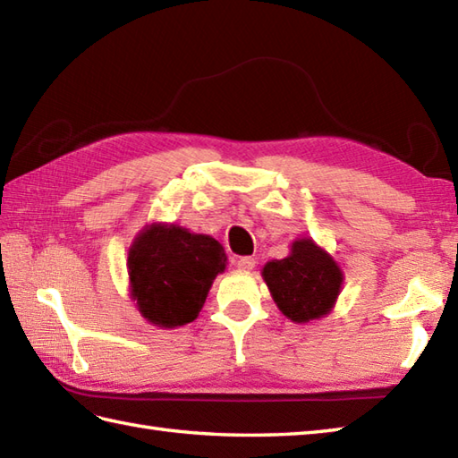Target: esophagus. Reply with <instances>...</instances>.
<instances>
[{"label":"esophagus","mask_w":458,"mask_h":458,"mask_svg":"<svg viewBox=\"0 0 458 458\" xmlns=\"http://www.w3.org/2000/svg\"><path fill=\"white\" fill-rule=\"evenodd\" d=\"M236 267L242 269V271H251L256 267V259L250 258V256H244V258H238L236 261Z\"/></svg>","instance_id":"obj_1"}]
</instances>
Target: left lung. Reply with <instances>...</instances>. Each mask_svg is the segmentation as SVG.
Here are the masks:
<instances>
[{
	"instance_id": "8db88e82",
	"label": "left lung",
	"mask_w": 458,
	"mask_h": 458,
	"mask_svg": "<svg viewBox=\"0 0 458 458\" xmlns=\"http://www.w3.org/2000/svg\"><path fill=\"white\" fill-rule=\"evenodd\" d=\"M261 276L281 313L293 323L328 315L344 279L336 261L310 238L295 240L291 254L267 261Z\"/></svg>"
}]
</instances>
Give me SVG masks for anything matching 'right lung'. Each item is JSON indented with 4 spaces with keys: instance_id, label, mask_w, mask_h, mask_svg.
<instances>
[{
    "instance_id": "add662e5",
    "label": "right lung",
    "mask_w": 458,
    "mask_h": 458,
    "mask_svg": "<svg viewBox=\"0 0 458 458\" xmlns=\"http://www.w3.org/2000/svg\"><path fill=\"white\" fill-rule=\"evenodd\" d=\"M226 269L218 240L192 234L177 224L153 222L133 240L128 254L131 299L151 325L174 328L192 323L212 281Z\"/></svg>"
}]
</instances>
